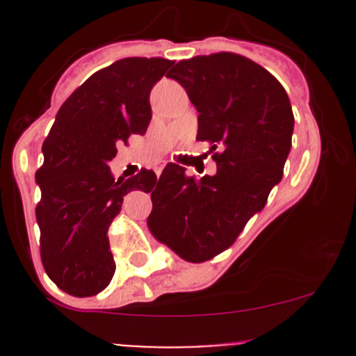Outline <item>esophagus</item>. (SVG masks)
Instances as JSON below:
<instances>
[{
    "instance_id": "obj_1",
    "label": "esophagus",
    "mask_w": 356,
    "mask_h": 356,
    "mask_svg": "<svg viewBox=\"0 0 356 356\" xmlns=\"http://www.w3.org/2000/svg\"><path fill=\"white\" fill-rule=\"evenodd\" d=\"M161 170H163V165H161V163H156V165H155V174H156V175H160V174H161Z\"/></svg>"
}]
</instances>
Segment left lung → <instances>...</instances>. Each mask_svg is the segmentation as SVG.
<instances>
[{
	"mask_svg": "<svg viewBox=\"0 0 356 356\" xmlns=\"http://www.w3.org/2000/svg\"><path fill=\"white\" fill-rule=\"evenodd\" d=\"M175 79L198 110V141L217 174L200 181L168 163L152 193V234L182 260L201 264L234 245L282 179L294 117L288 92L264 67L220 51L175 63Z\"/></svg>",
	"mask_w": 356,
	"mask_h": 356,
	"instance_id": "8db88e82",
	"label": "left lung"
}]
</instances>
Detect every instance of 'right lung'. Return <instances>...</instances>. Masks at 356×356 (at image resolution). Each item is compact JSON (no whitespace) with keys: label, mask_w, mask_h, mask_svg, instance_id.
I'll return each mask as SVG.
<instances>
[{"label":"right lung","mask_w":356,"mask_h":356,"mask_svg":"<svg viewBox=\"0 0 356 356\" xmlns=\"http://www.w3.org/2000/svg\"><path fill=\"white\" fill-rule=\"evenodd\" d=\"M172 65L132 56L95 72L68 96L42 143L44 161L35 172L41 260L49 279L72 296H95L110 284V224L129 191L155 188L153 170L115 181L108 161L129 136L146 132L149 92Z\"/></svg>","instance_id":"right-lung-1"}]
</instances>
